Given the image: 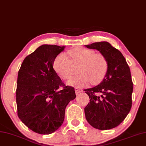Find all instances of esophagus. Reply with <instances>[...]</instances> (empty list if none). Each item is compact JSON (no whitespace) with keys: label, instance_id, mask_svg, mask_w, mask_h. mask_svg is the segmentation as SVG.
Masks as SVG:
<instances>
[{"label":"esophagus","instance_id":"esophagus-1","mask_svg":"<svg viewBox=\"0 0 146 146\" xmlns=\"http://www.w3.org/2000/svg\"><path fill=\"white\" fill-rule=\"evenodd\" d=\"M75 91L76 95H78L80 93V92H82V90L80 89V88H75Z\"/></svg>","mask_w":146,"mask_h":146}]
</instances>
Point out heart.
<instances>
[{
  "label": "heart",
  "instance_id": "b5f03b06",
  "mask_svg": "<svg viewBox=\"0 0 146 146\" xmlns=\"http://www.w3.org/2000/svg\"><path fill=\"white\" fill-rule=\"evenodd\" d=\"M71 60L64 53L54 59V70L63 80H68L78 71L80 74L71 78L68 84L83 87L91 82L98 84L104 79L108 69L106 58L101 53H94L84 47H75L69 50ZM78 70H76V69Z\"/></svg>",
  "mask_w": 146,
  "mask_h": 146
}]
</instances>
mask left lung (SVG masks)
<instances>
[{
    "label": "left lung",
    "mask_w": 146,
    "mask_h": 146,
    "mask_svg": "<svg viewBox=\"0 0 146 146\" xmlns=\"http://www.w3.org/2000/svg\"><path fill=\"white\" fill-rule=\"evenodd\" d=\"M96 49L108 60L106 75L99 85L86 89L90 103L84 108L86 119L99 130L111 129L121 123L132 106L133 83L130 68L121 52L108 42L85 45Z\"/></svg>",
    "instance_id": "8db88e82"
}]
</instances>
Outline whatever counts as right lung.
Segmentation results:
<instances>
[{"label": "right lung", "instance_id": "add662e5", "mask_svg": "<svg viewBox=\"0 0 146 146\" xmlns=\"http://www.w3.org/2000/svg\"><path fill=\"white\" fill-rule=\"evenodd\" d=\"M65 47L43 45L25 58L18 72L17 115L32 131L49 135L63 123L66 106L76 98L75 89L66 86L53 69ZM60 87H63L58 90Z\"/></svg>", "mask_w": 146, "mask_h": 146}]
</instances>
